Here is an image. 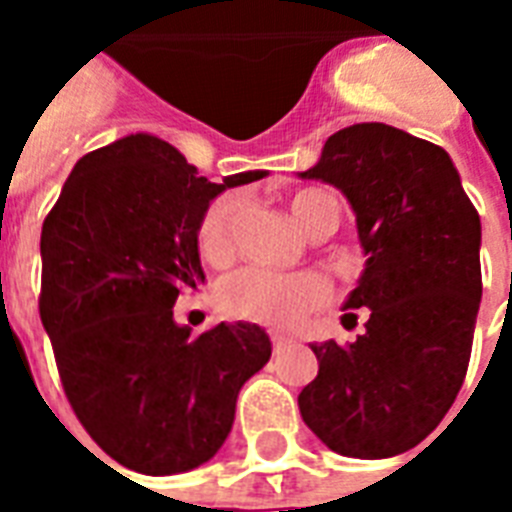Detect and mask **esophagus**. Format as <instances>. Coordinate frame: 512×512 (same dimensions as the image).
<instances>
[{
	"label": "esophagus",
	"instance_id": "1",
	"mask_svg": "<svg viewBox=\"0 0 512 512\" xmlns=\"http://www.w3.org/2000/svg\"><path fill=\"white\" fill-rule=\"evenodd\" d=\"M271 342H273V350L279 353L281 348H287V345H289V337L287 335H279V332H273Z\"/></svg>",
	"mask_w": 512,
	"mask_h": 512
}]
</instances>
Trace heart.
Listing matches in <instances>:
<instances>
[{
  "label": "heart",
  "mask_w": 512,
  "mask_h": 512,
  "mask_svg": "<svg viewBox=\"0 0 512 512\" xmlns=\"http://www.w3.org/2000/svg\"><path fill=\"white\" fill-rule=\"evenodd\" d=\"M244 193L225 191L209 201L196 225V247L204 263L223 268L236 257V228L244 212ZM289 209L308 236L340 228L342 201L324 188L292 193ZM332 289L319 273H276L268 268H244L217 287V308L223 316L252 321L273 329L297 327L316 308L329 303Z\"/></svg>",
  "instance_id": "1"
}]
</instances>
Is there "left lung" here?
Wrapping results in <instances>:
<instances>
[{"mask_svg": "<svg viewBox=\"0 0 512 512\" xmlns=\"http://www.w3.org/2000/svg\"><path fill=\"white\" fill-rule=\"evenodd\" d=\"M345 193L366 268L342 324L348 348L311 345L319 374L297 396L305 425L342 457L382 460L428 438L468 372L481 305V220L444 148L390 124L335 132L300 172Z\"/></svg>", "mask_w": 512, "mask_h": 512, "instance_id": "left-lung-1", "label": "left lung"}]
</instances>
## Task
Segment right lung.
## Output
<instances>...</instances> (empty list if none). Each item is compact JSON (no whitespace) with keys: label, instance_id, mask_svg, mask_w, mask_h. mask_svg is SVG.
I'll list each match as a JSON object with an SVG mask.
<instances>
[{"label":"right lung","instance_id":"obj_1","mask_svg":"<svg viewBox=\"0 0 512 512\" xmlns=\"http://www.w3.org/2000/svg\"><path fill=\"white\" fill-rule=\"evenodd\" d=\"M170 143L130 135L82 156L42 225L39 316L66 398L119 465L172 476L212 460L241 385L271 358L257 324L191 335L172 316L204 281L196 225L217 193Z\"/></svg>","mask_w":512,"mask_h":512}]
</instances>
